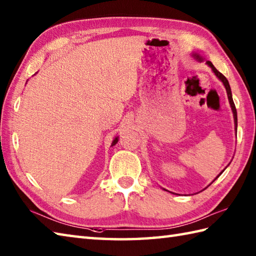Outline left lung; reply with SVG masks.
<instances>
[{"label": "left lung", "mask_w": 256, "mask_h": 256, "mask_svg": "<svg viewBox=\"0 0 256 256\" xmlns=\"http://www.w3.org/2000/svg\"><path fill=\"white\" fill-rule=\"evenodd\" d=\"M194 57L197 59L198 62H204V58L201 57V56H199L198 54H194ZM206 64H208V66L212 69V72H214V74L216 76V77H218L220 80H221V82L224 84V86H226V94H228V99H229V102H230V106H231V108H232V112H233V118H234V125H236V128H238V116H236V106H234V102H233V99H232V92H231V88H230V84H229V81H228V79L224 77V74H222L220 72H218V70L216 69V67L214 66V64H212V62H209V60H206ZM224 172H221L218 176H216V178H218L221 174ZM214 179V180H216Z\"/></svg>", "instance_id": "1"}]
</instances>
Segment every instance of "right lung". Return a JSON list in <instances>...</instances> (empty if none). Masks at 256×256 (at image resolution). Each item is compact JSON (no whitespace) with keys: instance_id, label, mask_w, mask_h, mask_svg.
<instances>
[{"instance_id":"1","label":"right lung","mask_w":256,"mask_h":256,"mask_svg":"<svg viewBox=\"0 0 256 256\" xmlns=\"http://www.w3.org/2000/svg\"><path fill=\"white\" fill-rule=\"evenodd\" d=\"M118 138H114V140H113V142H112V145H111V146H113V145H116V144L118 143Z\"/></svg>"}]
</instances>
